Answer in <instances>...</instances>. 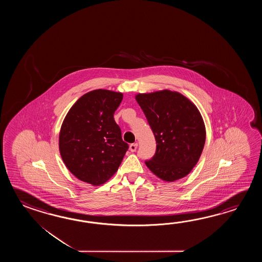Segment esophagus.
Wrapping results in <instances>:
<instances>
[{"label": "esophagus", "instance_id": "obj_1", "mask_svg": "<svg viewBox=\"0 0 262 262\" xmlns=\"http://www.w3.org/2000/svg\"><path fill=\"white\" fill-rule=\"evenodd\" d=\"M129 149L130 150L134 152V151H136L137 149H138V143H132V144H130V147H129Z\"/></svg>", "mask_w": 262, "mask_h": 262}]
</instances>
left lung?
I'll use <instances>...</instances> for the list:
<instances>
[{
  "label": "left lung",
  "instance_id": "left-lung-1",
  "mask_svg": "<svg viewBox=\"0 0 262 262\" xmlns=\"http://www.w3.org/2000/svg\"><path fill=\"white\" fill-rule=\"evenodd\" d=\"M136 100L144 112L156 140V150L145 164L166 182L184 178L195 167L206 139L201 112L184 95L169 90L139 94Z\"/></svg>",
  "mask_w": 262,
  "mask_h": 262
}]
</instances>
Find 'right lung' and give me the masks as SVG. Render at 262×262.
<instances>
[{
	"mask_svg": "<svg viewBox=\"0 0 262 262\" xmlns=\"http://www.w3.org/2000/svg\"><path fill=\"white\" fill-rule=\"evenodd\" d=\"M123 94L95 90L67 112L59 136L62 161L78 180L100 185L112 178L128 150L114 121Z\"/></svg>",
	"mask_w": 262,
	"mask_h": 262,
	"instance_id": "right-lung-1",
	"label": "right lung"
}]
</instances>
